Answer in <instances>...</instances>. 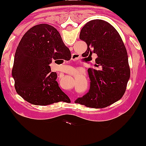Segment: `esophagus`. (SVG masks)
<instances>
[{"label": "esophagus", "instance_id": "esophagus-1", "mask_svg": "<svg viewBox=\"0 0 146 146\" xmlns=\"http://www.w3.org/2000/svg\"><path fill=\"white\" fill-rule=\"evenodd\" d=\"M77 58H78V56H76V55H75V54H73V56H72L71 60H76ZM74 71H75V70H74ZM75 71H76V70H75Z\"/></svg>", "mask_w": 146, "mask_h": 146}]
</instances>
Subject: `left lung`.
Segmentation results:
<instances>
[{
    "instance_id": "1",
    "label": "left lung",
    "mask_w": 146,
    "mask_h": 146,
    "mask_svg": "<svg viewBox=\"0 0 146 146\" xmlns=\"http://www.w3.org/2000/svg\"><path fill=\"white\" fill-rule=\"evenodd\" d=\"M80 39L88 46L83 57L98 55L95 66L98 68H88L89 91L75 102L90 108H105L125 93L130 75L126 48L114 27L100 19L88 22L80 31Z\"/></svg>"
}]
</instances>
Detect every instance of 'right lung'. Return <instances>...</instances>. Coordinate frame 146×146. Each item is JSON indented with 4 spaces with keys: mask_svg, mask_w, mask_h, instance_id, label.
I'll list each match as a JSON object with an SVG mask.
<instances>
[{
    "mask_svg": "<svg viewBox=\"0 0 146 146\" xmlns=\"http://www.w3.org/2000/svg\"><path fill=\"white\" fill-rule=\"evenodd\" d=\"M71 58V51L56 28L47 24L31 27L22 38L15 53L12 77L18 94L38 106L71 102L60 89L57 73L51 72L49 66L52 60Z\"/></svg>",
    "mask_w": 146,
    "mask_h": 146,
    "instance_id": "add662e5",
    "label": "right lung"
}]
</instances>
